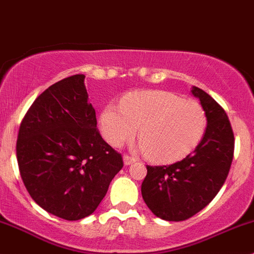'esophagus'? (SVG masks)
<instances>
[{"mask_svg":"<svg viewBox=\"0 0 254 254\" xmlns=\"http://www.w3.org/2000/svg\"><path fill=\"white\" fill-rule=\"evenodd\" d=\"M123 160H124V165H127V166L132 165V163L136 162V158L131 157V156H129V155H125L124 157H123Z\"/></svg>","mask_w":254,"mask_h":254,"instance_id":"1","label":"esophagus"}]
</instances>
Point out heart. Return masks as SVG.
Returning <instances> with one entry per match:
<instances>
[{"mask_svg":"<svg viewBox=\"0 0 254 254\" xmlns=\"http://www.w3.org/2000/svg\"><path fill=\"white\" fill-rule=\"evenodd\" d=\"M206 114L195 101L182 99L166 91H140L127 94L120 106L108 104L99 124L103 136L119 147L137 131L140 151L156 161L178 160L194 150L206 129Z\"/></svg>","mask_w":254,"mask_h":254,"instance_id":"1","label":"heart"}]
</instances>
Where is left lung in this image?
Masks as SVG:
<instances>
[{"label":"left lung","instance_id":"left-lung-1","mask_svg":"<svg viewBox=\"0 0 254 254\" xmlns=\"http://www.w3.org/2000/svg\"><path fill=\"white\" fill-rule=\"evenodd\" d=\"M191 94L206 114V130L193 153L168 166H146L143 201L157 217L183 221L204 209L224 186L234 158L235 137L226 112L203 89Z\"/></svg>","mask_w":254,"mask_h":254}]
</instances>
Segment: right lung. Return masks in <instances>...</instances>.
<instances>
[{"mask_svg": "<svg viewBox=\"0 0 254 254\" xmlns=\"http://www.w3.org/2000/svg\"><path fill=\"white\" fill-rule=\"evenodd\" d=\"M16 150L33 200L68 221L91 215L123 168L122 155L97 129L84 75L61 79L35 99L20 123Z\"/></svg>", "mask_w": 254, "mask_h": 254, "instance_id": "right-lung-1", "label": "right lung"}]
</instances>
